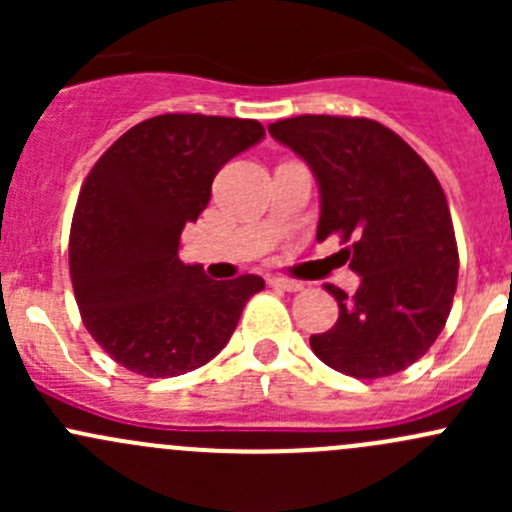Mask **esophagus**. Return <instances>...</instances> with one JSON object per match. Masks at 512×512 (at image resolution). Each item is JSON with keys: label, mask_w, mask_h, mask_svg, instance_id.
I'll list each match as a JSON object with an SVG mask.
<instances>
[{"label": "esophagus", "mask_w": 512, "mask_h": 512, "mask_svg": "<svg viewBox=\"0 0 512 512\" xmlns=\"http://www.w3.org/2000/svg\"><path fill=\"white\" fill-rule=\"evenodd\" d=\"M270 285L277 289H285V292H299V289H302V282L287 280V277H270Z\"/></svg>", "instance_id": "1"}]
</instances>
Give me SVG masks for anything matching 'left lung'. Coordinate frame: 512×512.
Segmentation results:
<instances>
[{
	"label": "left lung",
	"instance_id": "8db88e82",
	"mask_svg": "<svg viewBox=\"0 0 512 512\" xmlns=\"http://www.w3.org/2000/svg\"><path fill=\"white\" fill-rule=\"evenodd\" d=\"M275 141L312 168L322 195L317 240L339 235L361 277L312 352L354 379L399 374L446 327L458 282V247L441 183L409 143L371 118L294 116L270 126Z\"/></svg>",
	"mask_w": 512,
	"mask_h": 512
}]
</instances>
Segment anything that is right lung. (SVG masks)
Listing matches in <instances>:
<instances>
[{"label": "right lung", "instance_id": "right-lung-1", "mask_svg": "<svg viewBox=\"0 0 512 512\" xmlns=\"http://www.w3.org/2000/svg\"><path fill=\"white\" fill-rule=\"evenodd\" d=\"M262 136L252 118L163 113L123 133L86 175L71 220V285L84 327L128 371L168 379L208 364L265 287L257 275L210 280L178 257L218 170Z\"/></svg>", "mask_w": 512, "mask_h": 512}]
</instances>
